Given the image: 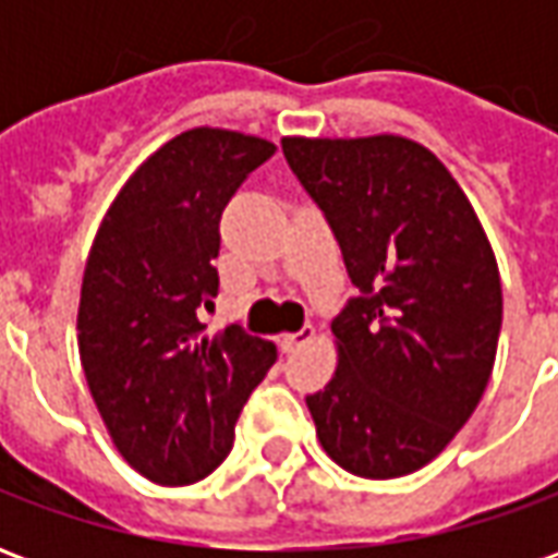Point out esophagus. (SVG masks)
I'll return each instance as SVG.
<instances>
[{
    "label": "esophagus",
    "mask_w": 558,
    "mask_h": 558,
    "mask_svg": "<svg viewBox=\"0 0 558 558\" xmlns=\"http://www.w3.org/2000/svg\"><path fill=\"white\" fill-rule=\"evenodd\" d=\"M314 338H316L314 328L304 326V328H299V331H292V335H283V338H280V350H283V352H299L302 347H307V343H311Z\"/></svg>",
    "instance_id": "1"
}]
</instances>
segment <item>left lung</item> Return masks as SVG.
<instances>
[{
  "label": "left lung",
  "mask_w": 558,
  "mask_h": 558,
  "mask_svg": "<svg viewBox=\"0 0 558 558\" xmlns=\"http://www.w3.org/2000/svg\"><path fill=\"white\" fill-rule=\"evenodd\" d=\"M359 295L335 316L338 371L307 398L326 454L362 478L427 466L478 407L502 328L499 266L430 148L398 134L283 137Z\"/></svg>",
  "instance_id": "left-lung-1"
}]
</instances>
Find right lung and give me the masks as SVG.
I'll return each mask as SVG.
<instances>
[{"instance_id":"1","label":"right lung","mask_w":558,"mask_h":558,"mask_svg":"<svg viewBox=\"0 0 558 558\" xmlns=\"http://www.w3.org/2000/svg\"><path fill=\"white\" fill-rule=\"evenodd\" d=\"M275 143L191 128L122 184L92 242L77 311L80 364L110 439L163 487L230 454L239 412L278 359L242 326L206 335L218 295L220 215Z\"/></svg>"}]
</instances>
